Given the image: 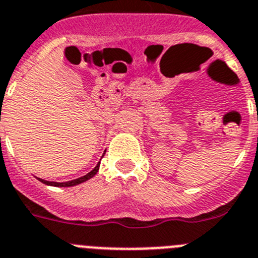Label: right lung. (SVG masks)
<instances>
[{
  "label": "right lung",
  "mask_w": 258,
  "mask_h": 258,
  "mask_svg": "<svg viewBox=\"0 0 258 258\" xmlns=\"http://www.w3.org/2000/svg\"><path fill=\"white\" fill-rule=\"evenodd\" d=\"M99 167H100V163H97V166L95 167L94 169H92L91 172H89L87 175L82 176V177L80 178H76V180H72V181H67V182H54V181H46V180H42V178H38L41 182H43V184L46 185H51V186H56V187H67V186H74V185H78V184H82V182H85V181H87L89 178L94 177L95 175L97 173V171H99Z\"/></svg>",
  "instance_id": "right-lung-1"
}]
</instances>
